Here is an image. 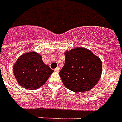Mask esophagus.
Masks as SVG:
<instances>
[{"label":"esophagus","mask_w":122,"mask_h":122,"mask_svg":"<svg viewBox=\"0 0 122 122\" xmlns=\"http://www.w3.org/2000/svg\"><path fill=\"white\" fill-rule=\"evenodd\" d=\"M54 71H55L56 72H59V71H60V69H59V66H57V68H56V69H54Z\"/></svg>","instance_id":"34e87169"}]
</instances>
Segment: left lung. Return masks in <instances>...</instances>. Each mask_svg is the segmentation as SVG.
Returning a JSON list of instances; mask_svg holds the SVG:
<instances>
[{"mask_svg": "<svg viewBox=\"0 0 122 122\" xmlns=\"http://www.w3.org/2000/svg\"><path fill=\"white\" fill-rule=\"evenodd\" d=\"M65 62L59 74L64 86L72 92L89 91L99 82L102 62L92 51L77 47L65 53Z\"/></svg>", "mask_w": 122, "mask_h": 122, "instance_id": "8db88e82", "label": "left lung"}]
</instances>
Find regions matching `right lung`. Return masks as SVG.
<instances>
[{
    "label": "right lung",
    "mask_w": 122,
    "mask_h": 122,
    "mask_svg": "<svg viewBox=\"0 0 122 122\" xmlns=\"http://www.w3.org/2000/svg\"><path fill=\"white\" fill-rule=\"evenodd\" d=\"M18 84L28 90H36L44 84L53 72L35 51L24 53L17 59L13 68Z\"/></svg>",
    "instance_id": "1"
}]
</instances>
